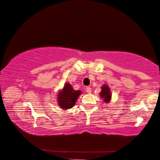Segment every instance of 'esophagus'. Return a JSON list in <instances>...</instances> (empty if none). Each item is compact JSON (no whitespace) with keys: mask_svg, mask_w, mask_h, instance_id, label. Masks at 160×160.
I'll list each match as a JSON object with an SVG mask.
<instances>
[{"mask_svg":"<svg viewBox=\"0 0 160 160\" xmlns=\"http://www.w3.org/2000/svg\"><path fill=\"white\" fill-rule=\"evenodd\" d=\"M86 91L88 93H91V88L90 87H87L86 88Z\"/></svg>","mask_w":160,"mask_h":160,"instance_id":"34e87169","label":"esophagus"}]
</instances>
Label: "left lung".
Listing matches in <instances>:
<instances>
[{"label": "left lung", "mask_w": 160, "mask_h": 160, "mask_svg": "<svg viewBox=\"0 0 160 160\" xmlns=\"http://www.w3.org/2000/svg\"><path fill=\"white\" fill-rule=\"evenodd\" d=\"M100 96L103 99V101L105 103H109V101L111 99V89H110L109 86L106 84H104L101 87V91L100 93Z\"/></svg>", "instance_id": "8db88e82"}]
</instances>
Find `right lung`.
Segmentation results:
<instances>
[{
  "mask_svg": "<svg viewBox=\"0 0 160 160\" xmlns=\"http://www.w3.org/2000/svg\"><path fill=\"white\" fill-rule=\"evenodd\" d=\"M81 94H82V91H76L70 83H65L64 87L59 91L57 95V101L59 106L64 110L72 108Z\"/></svg>",
  "mask_w": 160,
  "mask_h": 160,
  "instance_id": "right-lung-1",
  "label": "right lung"
}]
</instances>
